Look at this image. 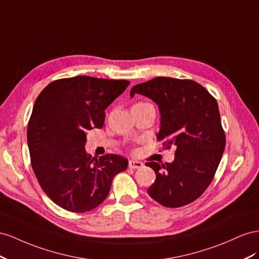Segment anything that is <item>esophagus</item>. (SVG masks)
I'll return each instance as SVG.
<instances>
[{
  "instance_id": "esophagus-1",
  "label": "esophagus",
  "mask_w": 259,
  "mask_h": 259,
  "mask_svg": "<svg viewBox=\"0 0 259 259\" xmlns=\"http://www.w3.org/2000/svg\"><path fill=\"white\" fill-rule=\"evenodd\" d=\"M129 167L132 169H138V168H142L143 167V162L135 160V159H130L129 160Z\"/></svg>"
}]
</instances>
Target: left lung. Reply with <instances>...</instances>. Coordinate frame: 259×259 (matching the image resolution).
<instances>
[{
  "label": "left lung",
  "mask_w": 259,
  "mask_h": 259,
  "mask_svg": "<svg viewBox=\"0 0 259 259\" xmlns=\"http://www.w3.org/2000/svg\"><path fill=\"white\" fill-rule=\"evenodd\" d=\"M141 94L158 105L157 139L166 149L176 146L172 162H146L156 174L147 190L165 207L194 202L208 188L226 146L216 99L204 87L188 79L157 77L132 87L130 97Z\"/></svg>",
  "instance_id": "obj_1"
}]
</instances>
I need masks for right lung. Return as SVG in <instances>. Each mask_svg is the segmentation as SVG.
Returning a JSON list of instances; mask_svg holds the SVG:
<instances>
[{"label": "right lung", "instance_id": "1", "mask_svg": "<svg viewBox=\"0 0 259 259\" xmlns=\"http://www.w3.org/2000/svg\"><path fill=\"white\" fill-rule=\"evenodd\" d=\"M129 84L78 76L53 81L36 98L27 130L31 166L44 193L60 207L92 210L105 201L114 177L127 169V158L92 157L84 145L87 132L103 127L105 109Z\"/></svg>", "mask_w": 259, "mask_h": 259}]
</instances>
